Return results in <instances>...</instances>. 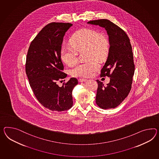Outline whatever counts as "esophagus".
<instances>
[{"label":"esophagus","instance_id":"34e87169","mask_svg":"<svg viewBox=\"0 0 159 159\" xmlns=\"http://www.w3.org/2000/svg\"><path fill=\"white\" fill-rule=\"evenodd\" d=\"M78 81L80 82H86L87 81V80L86 79H85V78H80V79H79L78 80Z\"/></svg>","mask_w":159,"mask_h":159}]
</instances>
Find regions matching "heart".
Listing matches in <instances>:
<instances>
[{"mask_svg":"<svg viewBox=\"0 0 159 159\" xmlns=\"http://www.w3.org/2000/svg\"><path fill=\"white\" fill-rule=\"evenodd\" d=\"M72 46L64 45L61 49V58L66 65L73 66L78 61L77 51L86 49V57L89 59L78 64L71 70L74 77H89L99 68L96 60H102L110 49L108 37L91 29H82L74 33L70 40Z\"/></svg>","mask_w":159,"mask_h":159,"instance_id":"b5f03b06","label":"heart"}]
</instances>
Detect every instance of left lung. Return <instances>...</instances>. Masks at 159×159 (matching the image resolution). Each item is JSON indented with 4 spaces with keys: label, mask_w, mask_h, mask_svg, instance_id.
Returning <instances> with one entry per match:
<instances>
[{
    "label": "left lung",
    "mask_w": 159,
    "mask_h": 159,
    "mask_svg": "<svg viewBox=\"0 0 159 159\" xmlns=\"http://www.w3.org/2000/svg\"><path fill=\"white\" fill-rule=\"evenodd\" d=\"M88 24L104 28L109 37V52L100 76L110 77V83L105 86L96 80V102L102 109L114 108L125 99L131 89L135 65L130 39L123 29L110 20H90Z\"/></svg>",
    "instance_id": "1"
}]
</instances>
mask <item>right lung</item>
I'll list each match as a JSON object with an SVG mask.
<instances>
[{
  "label": "right lung",
  "instance_id": "1",
  "mask_svg": "<svg viewBox=\"0 0 159 159\" xmlns=\"http://www.w3.org/2000/svg\"><path fill=\"white\" fill-rule=\"evenodd\" d=\"M72 25H47L31 42L26 57V74L34 94L42 106L53 111L69 110L73 104L72 91L77 79L71 78L61 87L57 84L67 77L60 52L63 37Z\"/></svg>",
  "mask_w": 159,
  "mask_h": 159
}]
</instances>
